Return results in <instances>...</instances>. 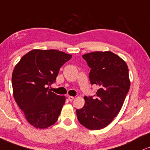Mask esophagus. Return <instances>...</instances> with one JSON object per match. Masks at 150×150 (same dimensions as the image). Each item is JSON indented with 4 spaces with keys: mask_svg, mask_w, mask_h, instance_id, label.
Segmentation results:
<instances>
[{
    "mask_svg": "<svg viewBox=\"0 0 150 150\" xmlns=\"http://www.w3.org/2000/svg\"><path fill=\"white\" fill-rule=\"evenodd\" d=\"M68 100H70V101H73L75 98H74L73 96H68Z\"/></svg>",
    "mask_w": 150,
    "mask_h": 150,
    "instance_id": "34e87169",
    "label": "esophagus"
}]
</instances>
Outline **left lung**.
Returning <instances> with one entry per match:
<instances>
[{"label": "left lung", "mask_w": 150, "mask_h": 150, "mask_svg": "<svg viewBox=\"0 0 150 150\" xmlns=\"http://www.w3.org/2000/svg\"><path fill=\"white\" fill-rule=\"evenodd\" d=\"M91 68V84L98 86L95 97L84 96V107L77 110L79 122L90 130H100L112 122L122 109L131 85L129 68L122 58L110 51L82 56Z\"/></svg>", "instance_id": "left-lung-1"}]
</instances>
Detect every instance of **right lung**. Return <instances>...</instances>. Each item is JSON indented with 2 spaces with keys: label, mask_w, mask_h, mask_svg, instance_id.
<instances>
[{
  "label": "right lung",
  "mask_w": 150,
  "mask_h": 150,
  "mask_svg": "<svg viewBox=\"0 0 150 150\" xmlns=\"http://www.w3.org/2000/svg\"><path fill=\"white\" fill-rule=\"evenodd\" d=\"M71 54L55 50H33L23 55L12 75L13 96L32 126L46 129L55 124L66 102L65 96L49 89L60 68Z\"/></svg>",
  "instance_id": "1"
}]
</instances>
